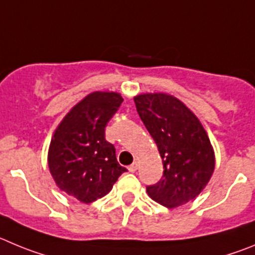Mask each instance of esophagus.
Listing matches in <instances>:
<instances>
[{"instance_id":"obj_1","label":"esophagus","mask_w":255,"mask_h":255,"mask_svg":"<svg viewBox=\"0 0 255 255\" xmlns=\"http://www.w3.org/2000/svg\"><path fill=\"white\" fill-rule=\"evenodd\" d=\"M137 169H138V162H136V161L128 166V170H129L130 173H134V171H137Z\"/></svg>"}]
</instances>
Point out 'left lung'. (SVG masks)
I'll use <instances>...</instances> for the list:
<instances>
[{
    "label": "left lung",
    "instance_id": "8db88e82",
    "mask_svg": "<svg viewBox=\"0 0 255 255\" xmlns=\"http://www.w3.org/2000/svg\"><path fill=\"white\" fill-rule=\"evenodd\" d=\"M134 104L157 144L164 165L162 178L146 187L148 196L167 208L194 199L215 169V156L205 128L174 96L143 94L134 98Z\"/></svg>",
    "mask_w": 255,
    "mask_h": 255
}]
</instances>
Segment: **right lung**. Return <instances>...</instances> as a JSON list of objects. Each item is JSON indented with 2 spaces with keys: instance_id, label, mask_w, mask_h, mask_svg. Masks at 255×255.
Wrapping results in <instances>:
<instances>
[{
  "instance_id": "right-lung-1",
  "label": "right lung",
  "mask_w": 255,
  "mask_h": 255,
  "mask_svg": "<svg viewBox=\"0 0 255 255\" xmlns=\"http://www.w3.org/2000/svg\"><path fill=\"white\" fill-rule=\"evenodd\" d=\"M123 99L117 93H93L65 117L50 142L49 170L57 185L80 202L109 193L127 169L117 161L105 127Z\"/></svg>"
}]
</instances>
